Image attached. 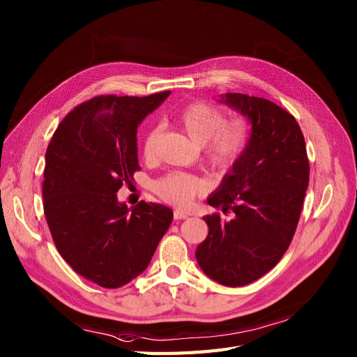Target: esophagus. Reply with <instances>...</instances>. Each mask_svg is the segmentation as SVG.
Segmentation results:
<instances>
[{
	"mask_svg": "<svg viewBox=\"0 0 357 357\" xmlns=\"http://www.w3.org/2000/svg\"><path fill=\"white\" fill-rule=\"evenodd\" d=\"M174 216H175L176 221H181V220H185V218H188V213L181 211V209H176V211L174 212Z\"/></svg>",
	"mask_w": 357,
	"mask_h": 357,
	"instance_id": "obj_1",
	"label": "esophagus"
}]
</instances>
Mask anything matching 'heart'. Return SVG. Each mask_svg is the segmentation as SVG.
Wrapping results in <instances>:
<instances>
[{"label": "heart", "instance_id": "b5f03b06", "mask_svg": "<svg viewBox=\"0 0 357 357\" xmlns=\"http://www.w3.org/2000/svg\"><path fill=\"white\" fill-rule=\"evenodd\" d=\"M178 121L190 139L204 145L208 163L220 170L231 167L246 145L248 129L243 120L224 121V114L204 102H194L183 108ZM162 129L153 128L144 139V155L153 160L157 155ZM162 199L176 206H187L195 195L204 191V182L188 174H169L155 183Z\"/></svg>", "mask_w": 357, "mask_h": 357}]
</instances>
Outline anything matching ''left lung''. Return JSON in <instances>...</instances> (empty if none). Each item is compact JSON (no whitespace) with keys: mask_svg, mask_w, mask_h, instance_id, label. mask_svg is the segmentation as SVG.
Here are the masks:
<instances>
[{"mask_svg":"<svg viewBox=\"0 0 357 357\" xmlns=\"http://www.w3.org/2000/svg\"><path fill=\"white\" fill-rule=\"evenodd\" d=\"M218 102L246 117L250 135L208 203L231 220L206 215L209 234L195 249L203 273L245 286L268 273L289 248L308 187V158L294 116L271 100L225 93Z\"/></svg>","mask_w":357,"mask_h":357,"instance_id":"obj_1","label":"left lung"}]
</instances>
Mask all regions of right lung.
<instances>
[{
    "instance_id": "obj_1",
    "label": "right lung",
    "mask_w": 357,
    "mask_h": 357,
    "mask_svg": "<svg viewBox=\"0 0 357 357\" xmlns=\"http://www.w3.org/2000/svg\"><path fill=\"white\" fill-rule=\"evenodd\" d=\"M170 91L98 96L56 129L45 153L44 213L62 258L84 279L120 287L145 271L174 220L170 208L119 202L137 165V128Z\"/></svg>"
}]
</instances>
